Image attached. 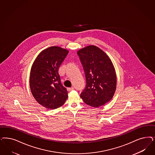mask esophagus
<instances>
[{"label":"esophagus","instance_id":"esophagus-1","mask_svg":"<svg viewBox=\"0 0 155 155\" xmlns=\"http://www.w3.org/2000/svg\"><path fill=\"white\" fill-rule=\"evenodd\" d=\"M67 90H68V91H70L74 90V87H68V88L67 89Z\"/></svg>","mask_w":155,"mask_h":155}]
</instances>
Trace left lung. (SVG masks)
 Segmentation results:
<instances>
[{"label": "left lung", "instance_id": "8db88e82", "mask_svg": "<svg viewBox=\"0 0 155 155\" xmlns=\"http://www.w3.org/2000/svg\"><path fill=\"white\" fill-rule=\"evenodd\" d=\"M85 73L86 85L81 98L98 107L109 101L116 90L117 77L112 62L101 48L87 46L77 51Z\"/></svg>", "mask_w": 155, "mask_h": 155}]
</instances>
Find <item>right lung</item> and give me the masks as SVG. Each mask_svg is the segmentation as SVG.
I'll use <instances>...</instances> for the list:
<instances>
[{
    "label": "right lung",
    "mask_w": 155,
    "mask_h": 155,
    "mask_svg": "<svg viewBox=\"0 0 155 155\" xmlns=\"http://www.w3.org/2000/svg\"><path fill=\"white\" fill-rule=\"evenodd\" d=\"M69 51L58 46L46 48L38 54L31 69L30 87L43 107L55 109L67 100L68 91L61 82L58 69Z\"/></svg>",
    "instance_id": "obj_1"
}]
</instances>
